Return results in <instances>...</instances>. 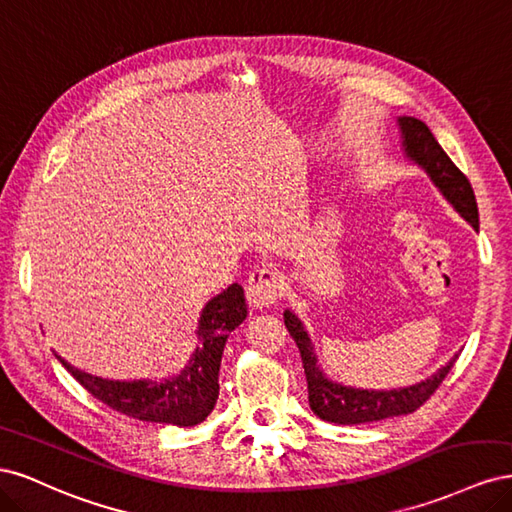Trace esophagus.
I'll list each match as a JSON object with an SVG mask.
<instances>
[{
  "instance_id": "esophagus-1",
  "label": "esophagus",
  "mask_w": 512,
  "mask_h": 512,
  "mask_svg": "<svg viewBox=\"0 0 512 512\" xmlns=\"http://www.w3.org/2000/svg\"><path fill=\"white\" fill-rule=\"evenodd\" d=\"M284 290V277L273 267H258L247 277L245 297L254 309L273 305Z\"/></svg>"
}]
</instances>
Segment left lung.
<instances>
[{
	"label": "left lung",
	"instance_id": "left-lung-1",
	"mask_svg": "<svg viewBox=\"0 0 512 512\" xmlns=\"http://www.w3.org/2000/svg\"><path fill=\"white\" fill-rule=\"evenodd\" d=\"M397 126L401 134V149H404V156L418 168H423L431 183L438 188V192L448 200V205H451L474 230H478V207L472 185L466 179V175L453 164V160L446 156L444 149L436 141V136H433L425 123L416 117H397ZM284 322L301 352L307 376L309 408H312L314 414L322 418V421L337 425L374 423L391 416L414 412L416 408H421L425 404L433 395V391L438 389L440 382L446 378V374L451 371L459 356L455 354L451 361L436 371V374L412 386H404V389H354V386H346L342 382L331 380L320 369L312 339H309L305 324L292 309H284Z\"/></svg>",
	"mask_w": 512,
	"mask_h": 512
}]
</instances>
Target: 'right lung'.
Listing matches in <instances>:
<instances>
[{"label":"right lung","mask_w":512,"mask_h":512,"mask_svg":"<svg viewBox=\"0 0 512 512\" xmlns=\"http://www.w3.org/2000/svg\"><path fill=\"white\" fill-rule=\"evenodd\" d=\"M247 318L243 288L230 284L209 299L200 312L194 348L179 374L162 380H108L70 365L55 352L59 363L102 404L147 423L194 427L203 423L220 395V363L228 335Z\"/></svg>","instance_id":"add662e5"}]
</instances>
